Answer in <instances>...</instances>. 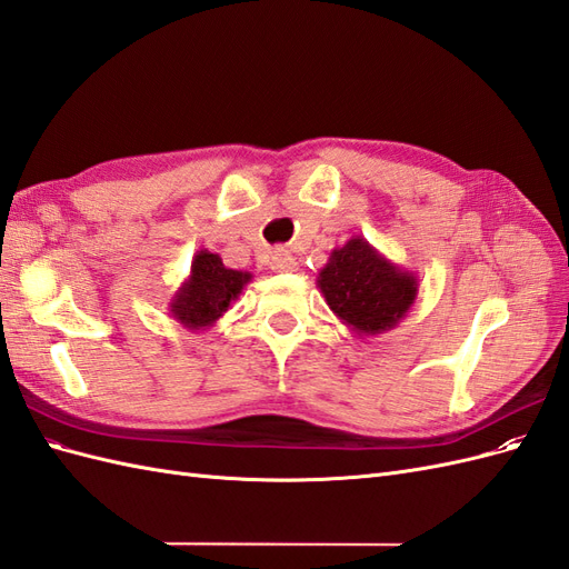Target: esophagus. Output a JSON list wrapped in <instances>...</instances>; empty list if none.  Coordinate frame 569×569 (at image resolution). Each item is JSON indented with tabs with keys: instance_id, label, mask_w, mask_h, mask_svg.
Masks as SVG:
<instances>
[{
	"instance_id": "34e87169",
	"label": "esophagus",
	"mask_w": 569,
	"mask_h": 569,
	"mask_svg": "<svg viewBox=\"0 0 569 569\" xmlns=\"http://www.w3.org/2000/svg\"><path fill=\"white\" fill-rule=\"evenodd\" d=\"M270 270L272 272H291V270H297V258L291 256L289 251H284V249L272 251V256H270Z\"/></svg>"
}]
</instances>
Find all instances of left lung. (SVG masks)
Returning <instances> with one entry per match:
<instances>
[{
  "mask_svg": "<svg viewBox=\"0 0 569 569\" xmlns=\"http://www.w3.org/2000/svg\"><path fill=\"white\" fill-rule=\"evenodd\" d=\"M318 289L330 311L358 337H377L399 325L418 299V274L391 263L363 237L330 251L318 270Z\"/></svg>",
  "mask_w": 569,
  "mask_h": 569,
  "instance_id": "1",
  "label": "left lung"
}]
</instances>
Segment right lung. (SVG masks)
Wrapping results in <instances>:
<instances>
[{
  "mask_svg": "<svg viewBox=\"0 0 569 569\" xmlns=\"http://www.w3.org/2000/svg\"><path fill=\"white\" fill-rule=\"evenodd\" d=\"M253 280L251 272L232 270L209 249H199L184 282L168 301L170 318L192 332H203L228 313L232 301Z\"/></svg>",
  "mask_w": 569,
  "mask_h": 569,
  "instance_id": "add662e5",
  "label": "right lung"
}]
</instances>
